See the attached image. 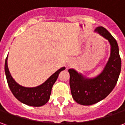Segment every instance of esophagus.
<instances>
[{"instance_id":"34e87169","label":"esophagus","mask_w":125,"mask_h":125,"mask_svg":"<svg viewBox=\"0 0 125 125\" xmlns=\"http://www.w3.org/2000/svg\"><path fill=\"white\" fill-rule=\"evenodd\" d=\"M69 65H70V63H69Z\"/></svg>"}]
</instances>
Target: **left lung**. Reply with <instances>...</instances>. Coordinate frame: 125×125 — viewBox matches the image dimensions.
<instances>
[{"mask_svg":"<svg viewBox=\"0 0 125 125\" xmlns=\"http://www.w3.org/2000/svg\"><path fill=\"white\" fill-rule=\"evenodd\" d=\"M108 40L111 44V56L103 72L94 79H87L76 70L70 69V85L72 97L78 104L89 106L100 102L111 93L117 83L121 71V58L118 43L102 26L94 30Z\"/></svg>","mask_w":125,"mask_h":125,"instance_id":"obj_1","label":"left lung"}]
</instances>
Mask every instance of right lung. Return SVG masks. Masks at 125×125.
Segmentation results:
<instances>
[{
	"label": "right lung",
	"instance_id": "add662e5",
	"mask_svg": "<svg viewBox=\"0 0 125 125\" xmlns=\"http://www.w3.org/2000/svg\"><path fill=\"white\" fill-rule=\"evenodd\" d=\"M65 67H62L51 75L44 83L35 88H26L19 85L13 79L7 67V57L5 62V72L7 83L12 94L22 103L31 106H42L48 102L51 89L58 79V74Z\"/></svg>",
	"mask_w": 125,
	"mask_h": 125
}]
</instances>
